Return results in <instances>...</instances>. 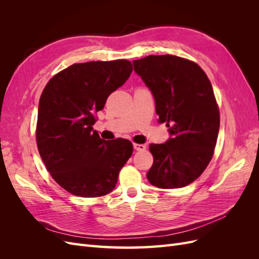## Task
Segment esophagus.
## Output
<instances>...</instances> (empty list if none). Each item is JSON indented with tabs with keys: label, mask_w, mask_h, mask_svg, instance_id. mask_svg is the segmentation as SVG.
Wrapping results in <instances>:
<instances>
[{
	"label": "esophagus",
	"mask_w": 259,
	"mask_h": 259,
	"mask_svg": "<svg viewBox=\"0 0 259 259\" xmlns=\"http://www.w3.org/2000/svg\"><path fill=\"white\" fill-rule=\"evenodd\" d=\"M134 149L137 151H144L146 150V146L143 144H134Z\"/></svg>",
	"instance_id": "34e87169"
}]
</instances>
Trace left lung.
<instances>
[{
	"mask_svg": "<svg viewBox=\"0 0 259 259\" xmlns=\"http://www.w3.org/2000/svg\"><path fill=\"white\" fill-rule=\"evenodd\" d=\"M133 65L171 136L165 144L149 146L153 164L147 178L161 189L186 187L201 176L214 154L221 117L211 84L199 65L173 55H150Z\"/></svg>",
	"mask_w": 259,
	"mask_h": 259,
	"instance_id": "1",
	"label": "left lung"
}]
</instances>
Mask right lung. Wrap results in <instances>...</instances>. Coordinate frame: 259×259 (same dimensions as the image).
I'll use <instances>...</instances> for the list:
<instances>
[{"instance_id":"1","label":"right lung","mask_w":259,"mask_h":259,"mask_svg":"<svg viewBox=\"0 0 259 259\" xmlns=\"http://www.w3.org/2000/svg\"><path fill=\"white\" fill-rule=\"evenodd\" d=\"M133 71L126 59L74 64L55 74L38 103L36 145L60 187L82 198L111 192L133 153L127 139H101L93 125L107 98Z\"/></svg>"}]
</instances>
